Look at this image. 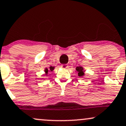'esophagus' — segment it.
Wrapping results in <instances>:
<instances>
[{
  "mask_svg": "<svg viewBox=\"0 0 126 126\" xmlns=\"http://www.w3.org/2000/svg\"><path fill=\"white\" fill-rule=\"evenodd\" d=\"M61 67L62 68H63V69H66V68H67L68 67V65L66 64H62L61 66Z\"/></svg>",
  "mask_w": 126,
  "mask_h": 126,
  "instance_id": "34e87169",
  "label": "esophagus"
}]
</instances>
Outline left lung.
<instances>
[{
    "instance_id": "8db88e82",
    "label": "left lung",
    "mask_w": 126,
    "mask_h": 126,
    "mask_svg": "<svg viewBox=\"0 0 126 126\" xmlns=\"http://www.w3.org/2000/svg\"><path fill=\"white\" fill-rule=\"evenodd\" d=\"M76 70L78 72V76H82L83 75H84V73H83V68L82 67H80V66H78L76 68Z\"/></svg>"
}]
</instances>
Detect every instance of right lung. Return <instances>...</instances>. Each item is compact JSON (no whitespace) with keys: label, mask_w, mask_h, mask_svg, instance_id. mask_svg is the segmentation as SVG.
<instances>
[{"label":"right lung","mask_w":126,"mask_h":126,"mask_svg":"<svg viewBox=\"0 0 126 126\" xmlns=\"http://www.w3.org/2000/svg\"><path fill=\"white\" fill-rule=\"evenodd\" d=\"M53 69H54V67H52V66H51V67H50V71H52V70H53ZM48 69H47V68H46V70H45V72H46V73H48Z\"/></svg>","instance_id":"obj_1"}]
</instances>
